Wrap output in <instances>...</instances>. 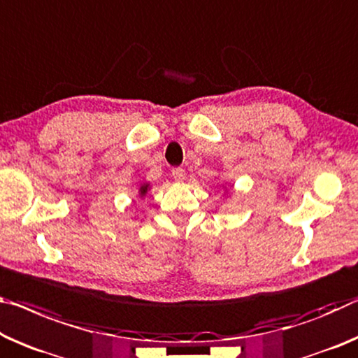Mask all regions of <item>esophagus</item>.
Segmentation results:
<instances>
[{
  "mask_svg": "<svg viewBox=\"0 0 358 358\" xmlns=\"http://www.w3.org/2000/svg\"><path fill=\"white\" fill-rule=\"evenodd\" d=\"M172 177H173L175 180H177V181H185V178H186L185 169H181V167L172 169Z\"/></svg>",
  "mask_w": 358,
  "mask_h": 358,
  "instance_id": "obj_1",
  "label": "esophagus"
}]
</instances>
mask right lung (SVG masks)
I'll return each instance as SVG.
<instances>
[{"label":"right lung","mask_w":358,"mask_h":358,"mask_svg":"<svg viewBox=\"0 0 358 358\" xmlns=\"http://www.w3.org/2000/svg\"><path fill=\"white\" fill-rule=\"evenodd\" d=\"M148 189H150V183H143V185L140 186V189H138V194H140L141 197H143V196L146 194V192H148Z\"/></svg>","instance_id":"1"}]
</instances>
